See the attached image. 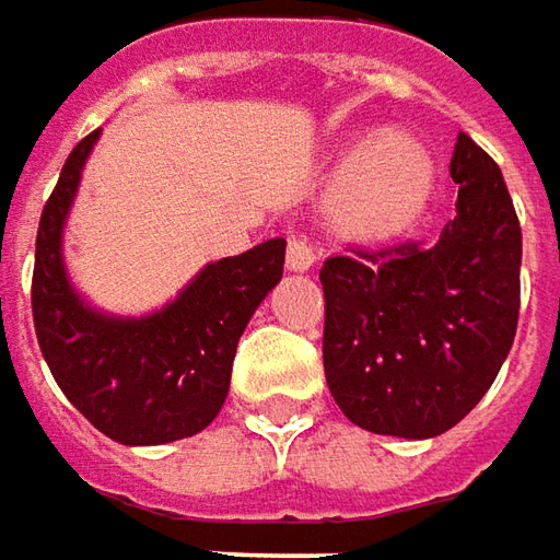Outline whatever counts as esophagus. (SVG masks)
Returning <instances> with one entry per match:
<instances>
[{
  "label": "esophagus",
  "instance_id": "obj_1",
  "mask_svg": "<svg viewBox=\"0 0 560 560\" xmlns=\"http://www.w3.org/2000/svg\"><path fill=\"white\" fill-rule=\"evenodd\" d=\"M288 269H294V272H306L313 262H316V247L310 244V237L306 234H291L288 237Z\"/></svg>",
  "mask_w": 560,
  "mask_h": 560
}]
</instances>
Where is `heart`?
<instances>
[{"label": "heart", "mask_w": 560, "mask_h": 560, "mask_svg": "<svg viewBox=\"0 0 560 560\" xmlns=\"http://www.w3.org/2000/svg\"><path fill=\"white\" fill-rule=\"evenodd\" d=\"M432 159L420 140L401 131H376L360 147L335 187V215L357 237L404 232L432 194Z\"/></svg>", "instance_id": "obj_1"}]
</instances>
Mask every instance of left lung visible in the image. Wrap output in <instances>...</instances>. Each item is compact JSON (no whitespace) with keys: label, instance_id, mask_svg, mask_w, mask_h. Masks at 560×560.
I'll use <instances>...</instances> for the list:
<instances>
[{"label":"left lung","instance_id":"obj_1","mask_svg":"<svg viewBox=\"0 0 560 560\" xmlns=\"http://www.w3.org/2000/svg\"><path fill=\"white\" fill-rule=\"evenodd\" d=\"M451 178L457 215L435 244L348 247L319 269L328 392L378 435L448 432L489 392L517 335L523 244L501 168L460 135Z\"/></svg>","mask_w":560,"mask_h":560}]
</instances>
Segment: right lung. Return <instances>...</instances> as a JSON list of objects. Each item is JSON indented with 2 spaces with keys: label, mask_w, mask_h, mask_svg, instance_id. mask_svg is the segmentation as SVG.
Returning <instances> with one entry per match:
<instances>
[{
  "label": "right lung",
  "mask_w": 560,
  "mask_h": 560,
  "mask_svg": "<svg viewBox=\"0 0 560 560\" xmlns=\"http://www.w3.org/2000/svg\"><path fill=\"white\" fill-rule=\"evenodd\" d=\"M100 131L61 165L37 232L34 328L65 398L121 445H162L197 435L222 410L237 341L279 284L284 237L209 262L165 310L143 319L103 316L74 294L61 266V229Z\"/></svg>",
  "instance_id": "1"
}]
</instances>
